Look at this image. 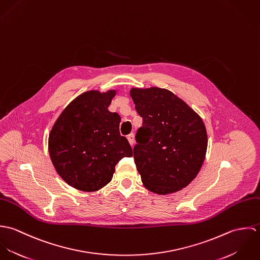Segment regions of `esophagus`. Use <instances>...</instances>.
Here are the masks:
<instances>
[{
  "instance_id": "1",
  "label": "esophagus",
  "mask_w": 260,
  "mask_h": 260,
  "mask_svg": "<svg viewBox=\"0 0 260 260\" xmlns=\"http://www.w3.org/2000/svg\"><path fill=\"white\" fill-rule=\"evenodd\" d=\"M127 138H128V141H129L130 145H131V146H133V145H134V143H135V138H134V134H133V133L129 134Z\"/></svg>"
}]
</instances>
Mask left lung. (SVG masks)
I'll use <instances>...</instances> for the list:
<instances>
[{
  "instance_id": "8db88e82",
  "label": "left lung",
  "mask_w": 260,
  "mask_h": 260,
  "mask_svg": "<svg viewBox=\"0 0 260 260\" xmlns=\"http://www.w3.org/2000/svg\"><path fill=\"white\" fill-rule=\"evenodd\" d=\"M130 96L143 118L136 133L134 161L144 186L165 195L197 176L207 150L201 117L167 89L132 88Z\"/></svg>"
}]
</instances>
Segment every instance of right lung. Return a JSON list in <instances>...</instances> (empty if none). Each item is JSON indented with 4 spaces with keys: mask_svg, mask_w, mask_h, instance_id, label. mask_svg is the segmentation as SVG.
Wrapping results in <instances>:
<instances>
[{
    "mask_svg": "<svg viewBox=\"0 0 260 260\" xmlns=\"http://www.w3.org/2000/svg\"><path fill=\"white\" fill-rule=\"evenodd\" d=\"M116 90H91L79 95L56 120L48 140L52 163L75 189L92 192L112 180L116 164L131 157L132 148L120 135L121 117L108 110Z\"/></svg>",
    "mask_w": 260,
    "mask_h": 260,
    "instance_id": "obj_1",
    "label": "right lung"
}]
</instances>
